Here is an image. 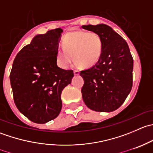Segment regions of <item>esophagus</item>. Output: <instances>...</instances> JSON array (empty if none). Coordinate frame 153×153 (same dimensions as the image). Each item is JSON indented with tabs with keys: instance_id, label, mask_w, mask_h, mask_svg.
I'll use <instances>...</instances> for the list:
<instances>
[{
	"instance_id": "obj_1",
	"label": "esophagus",
	"mask_w": 153,
	"mask_h": 153,
	"mask_svg": "<svg viewBox=\"0 0 153 153\" xmlns=\"http://www.w3.org/2000/svg\"><path fill=\"white\" fill-rule=\"evenodd\" d=\"M74 75H79V71L76 70V69H75V70H74Z\"/></svg>"
}]
</instances>
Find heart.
I'll list each match as a JSON object with an SVG mask.
<instances>
[{"label":"heart","instance_id":"b5f03b06","mask_svg":"<svg viewBox=\"0 0 153 153\" xmlns=\"http://www.w3.org/2000/svg\"><path fill=\"white\" fill-rule=\"evenodd\" d=\"M63 47L56 52L58 65L67 69L74 60L77 64L83 67H92L96 64L102 54L103 42L96 32L74 31L67 33L63 38Z\"/></svg>","mask_w":153,"mask_h":153}]
</instances>
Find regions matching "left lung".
I'll list each match as a JSON object with an SVG mask.
<instances>
[{
	"label": "left lung",
	"instance_id": "1",
	"mask_svg": "<svg viewBox=\"0 0 153 153\" xmlns=\"http://www.w3.org/2000/svg\"><path fill=\"white\" fill-rule=\"evenodd\" d=\"M83 29L96 32L103 42L98 62L80 72L84 84L83 100L90 109L112 112L124 102L132 86L133 58L126 41L106 24L84 25Z\"/></svg>",
	"mask_w": 153,
	"mask_h": 153
}]
</instances>
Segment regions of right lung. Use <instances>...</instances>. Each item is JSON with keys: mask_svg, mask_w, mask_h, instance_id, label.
<instances>
[{"mask_svg": "<svg viewBox=\"0 0 153 153\" xmlns=\"http://www.w3.org/2000/svg\"><path fill=\"white\" fill-rule=\"evenodd\" d=\"M63 30L38 35L15 57L10 78L15 104L31 121L45 124L59 115L61 95L71 83L73 70L57 66L56 52Z\"/></svg>", "mask_w": 153, "mask_h": 153, "instance_id": "right-lung-1", "label": "right lung"}]
</instances>
